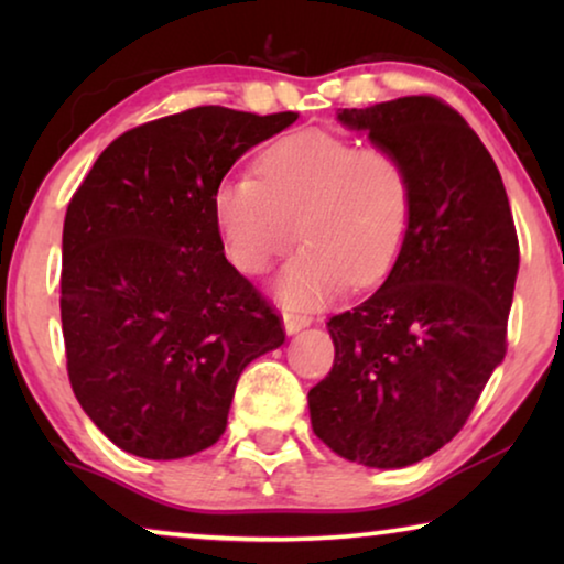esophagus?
Returning a JSON list of instances; mask_svg holds the SVG:
<instances>
[{
    "label": "esophagus",
    "mask_w": 564,
    "mask_h": 564,
    "mask_svg": "<svg viewBox=\"0 0 564 564\" xmlns=\"http://www.w3.org/2000/svg\"><path fill=\"white\" fill-rule=\"evenodd\" d=\"M305 326H311V315L284 311V330H288V334H297V330H303Z\"/></svg>",
    "instance_id": "esophagus-1"
}]
</instances>
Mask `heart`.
I'll use <instances>...</instances> for the list:
<instances>
[{
	"instance_id": "b5f03b06",
	"label": "heart",
	"mask_w": 564,
	"mask_h": 564,
	"mask_svg": "<svg viewBox=\"0 0 564 564\" xmlns=\"http://www.w3.org/2000/svg\"><path fill=\"white\" fill-rule=\"evenodd\" d=\"M253 172L213 189V218L246 274L267 272L303 238L276 282L288 305H318L346 282L369 288L395 264L413 215V176L395 149L297 130L269 143Z\"/></svg>"
}]
</instances>
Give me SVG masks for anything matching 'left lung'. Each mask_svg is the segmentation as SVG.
Listing matches in <instances>:
<instances>
[{
    "mask_svg": "<svg viewBox=\"0 0 564 564\" xmlns=\"http://www.w3.org/2000/svg\"><path fill=\"white\" fill-rule=\"evenodd\" d=\"M338 120L405 159L413 215L382 288L326 323L336 357L307 392L311 423L344 459L408 467L459 434L506 357L519 236L496 161L444 99Z\"/></svg>",
    "mask_w": 564,
    "mask_h": 564,
    "instance_id": "obj_1",
    "label": "left lung"
}]
</instances>
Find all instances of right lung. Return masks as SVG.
<instances>
[{
    "label": "right lung",
    "mask_w": 564,
    "mask_h": 564,
    "mask_svg": "<svg viewBox=\"0 0 564 564\" xmlns=\"http://www.w3.org/2000/svg\"><path fill=\"white\" fill-rule=\"evenodd\" d=\"M295 120L205 105L143 122L74 192L61 269L68 382L120 449L180 459L213 446L243 367L282 346L280 313L223 253L213 189Z\"/></svg>",
    "instance_id": "right-lung-1"
}]
</instances>
